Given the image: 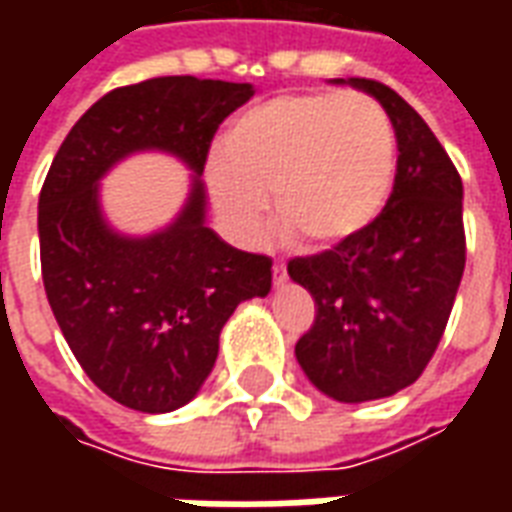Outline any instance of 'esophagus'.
Instances as JSON below:
<instances>
[{"instance_id": "1", "label": "esophagus", "mask_w": 512, "mask_h": 512, "mask_svg": "<svg viewBox=\"0 0 512 512\" xmlns=\"http://www.w3.org/2000/svg\"><path fill=\"white\" fill-rule=\"evenodd\" d=\"M288 279V268H285V263H274V282H285Z\"/></svg>"}]
</instances>
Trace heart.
Wrapping results in <instances>:
<instances>
[{
  "label": "heart",
  "instance_id": "1",
  "mask_svg": "<svg viewBox=\"0 0 512 512\" xmlns=\"http://www.w3.org/2000/svg\"><path fill=\"white\" fill-rule=\"evenodd\" d=\"M395 183V131L362 93H293L246 109L208 161V189L227 224L252 238L268 213L282 230L332 249L367 233Z\"/></svg>",
  "mask_w": 512,
  "mask_h": 512
}]
</instances>
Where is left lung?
Listing matches in <instances>:
<instances>
[{
	"instance_id": "left-lung-1",
	"label": "left lung",
	"mask_w": 512,
	"mask_h": 512,
	"mask_svg": "<svg viewBox=\"0 0 512 512\" xmlns=\"http://www.w3.org/2000/svg\"><path fill=\"white\" fill-rule=\"evenodd\" d=\"M343 84V79H337ZM392 120L397 172L373 227L288 274L315 299L296 359L323 395L365 403L406 389L436 354L466 266L463 183L428 123L373 79H348Z\"/></svg>"
}]
</instances>
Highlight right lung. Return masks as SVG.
I'll use <instances>...</instances> for the list:
<instances>
[{"mask_svg":"<svg viewBox=\"0 0 512 512\" xmlns=\"http://www.w3.org/2000/svg\"><path fill=\"white\" fill-rule=\"evenodd\" d=\"M252 84L158 76L95 101L51 161L38 202L51 312L101 392L145 414L186 406L219 356L235 307L271 290V257L224 244L205 224L202 169L213 134ZM164 149L195 169L175 223L145 239L105 224L97 180L120 157Z\"/></svg>","mask_w":512,"mask_h":512,"instance_id":"obj_1","label":"right lung"}]
</instances>
